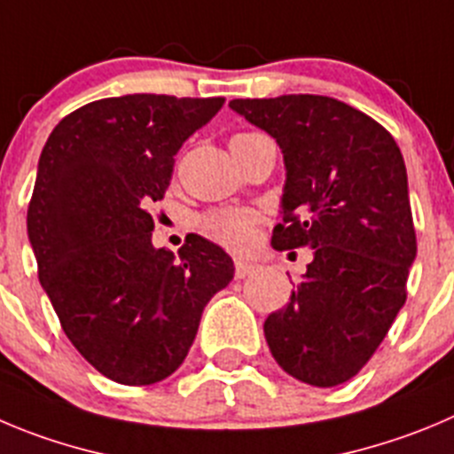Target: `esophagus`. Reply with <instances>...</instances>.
I'll use <instances>...</instances> for the list:
<instances>
[{"mask_svg":"<svg viewBox=\"0 0 454 454\" xmlns=\"http://www.w3.org/2000/svg\"><path fill=\"white\" fill-rule=\"evenodd\" d=\"M257 270V266L253 264V262H247V260H235V278L244 279L248 278V275H253Z\"/></svg>","mask_w":454,"mask_h":454,"instance_id":"1","label":"esophagus"}]
</instances>
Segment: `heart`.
Returning <instances> with one entry per match:
<instances>
[{
	"label": "heart",
	"instance_id": "b5f03b06",
	"mask_svg": "<svg viewBox=\"0 0 454 454\" xmlns=\"http://www.w3.org/2000/svg\"><path fill=\"white\" fill-rule=\"evenodd\" d=\"M237 137H248V134H237ZM201 223L207 235H213L228 248H247L255 237L260 213L253 207H222L206 215Z\"/></svg>",
	"mask_w": 454,
	"mask_h": 454
}]
</instances>
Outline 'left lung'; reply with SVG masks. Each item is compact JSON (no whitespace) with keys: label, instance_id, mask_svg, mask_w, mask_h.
<instances>
[{"label":"left lung","instance_id":"1","mask_svg":"<svg viewBox=\"0 0 454 454\" xmlns=\"http://www.w3.org/2000/svg\"><path fill=\"white\" fill-rule=\"evenodd\" d=\"M282 147L286 185L275 251L313 248L264 336L278 365L333 387L367 365L408 298L417 257L403 154L383 125L329 96L235 98Z\"/></svg>","mask_w":454,"mask_h":454}]
</instances>
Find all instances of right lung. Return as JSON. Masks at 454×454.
Instances as JSON below:
<instances>
[{
	"label": "right lung",
	"instance_id": "right-lung-1",
	"mask_svg": "<svg viewBox=\"0 0 454 454\" xmlns=\"http://www.w3.org/2000/svg\"><path fill=\"white\" fill-rule=\"evenodd\" d=\"M226 98L131 93L62 118L42 150L28 201L37 275L67 338L107 379L152 385L179 370L203 307L232 260L203 237L179 257L152 247L150 206L175 154Z\"/></svg>",
	"mask_w": 454,
	"mask_h": 454
}]
</instances>
